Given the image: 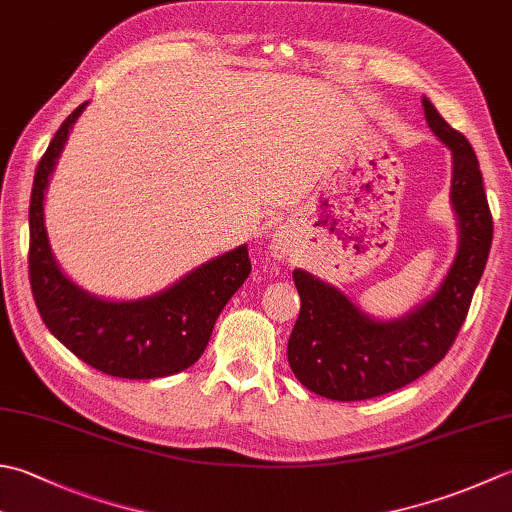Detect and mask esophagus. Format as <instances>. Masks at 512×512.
<instances>
[{"mask_svg":"<svg viewBox=\"0 0 512 512\" xmlns=\"http://www.w3.org/2000/svg\"><path fill=\"white\" fill-rule=\"evenodd\" d=\"M270 248H273V255L279 257V259L286 257L290 253L288 242H286V237L282 233H275L273 235V242H270Z\"/></svg>","mask_w":512,"mask_h":512,"instance_id":"34e87169","label":"esophagus"}]
</instances>
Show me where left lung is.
<instances>
[{"instance_id": "left-lung-1", "label": "left lung", "mask_w": 512, "mask_h": 512, "mask_svg": "<svg viewBox=\"0 0 512 512\" xmlns=\"http://www.w3.org/2000/svg\"><path fill=\"white\" fill-rule=\"evenodd\" d=\"M430 130L453 153V202L459 248L433 297L399 319L368 317L335 286L293 270L302 308L288 339V364L315 395L359 402L402 388L446 357L468 315L493 244L482 170L468 139L422 99Z\"/></svg>"}]
</instances>
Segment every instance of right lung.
<instances>
[{
  "mask_svg": "<svg viewBox=\"0 0 512 512\" xmlns=\"http://www.w3.org/2000/svg\"><path fill=\"white\" fill-rule=\"evenodd\" d=\"M86 104L64 119L35 170L28 208V273L37 310L70 353L106 375L155 379L182 373L202 357L219 313L248 279V248L244 244L210 259L162 293L133 302H110L70 282L48 244L44 195L70 128Z\"/></svg>",
  "mask_w": 512,
  "mask_h": 512,
  "instance_id": "add662e5",
  "label": "right lung"
}]
</instances>
